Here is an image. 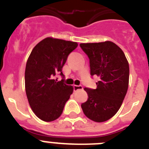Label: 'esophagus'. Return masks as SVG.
Instances as JSON below:
<instances>
[{"label":"esophagus","instance_id":"34e87169","mask_svg":"<svg viewBox=\"0 0 149 149\" xmlns=\"http://www.w3.org/2000/svg\"><path fill=\"white\" fill-rule=\"evenodd\" d=\"M73 88H74V91H77V90L83 89V86H82L81 85H79V86H77V85H74Z\"/></svg>","mask_w":149,"mask_h":149}]
</instances>
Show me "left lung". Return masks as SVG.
I'll list each match as a JSON object with an SVG mask.
<instances>
[{
    "label": "left lung",
    "instance_id": "8db88e82",
    "mask_svg": "<svg viewBox=\"0 0 149 149\" xmlns=\"http://www.w3.org/2000/svg\"><path fill=\"white\" fill-rule=\"evenodd\" d=\"M88 55L90 74L100 78L96 89L85 88L88 100L82 103L84 114L95 122L108 120L119 110L129 80V65L120 48L111 41L80 43Z\"/></svg>",
    "mask_w": 149,
    "mask_h": 149
}]
</instances>
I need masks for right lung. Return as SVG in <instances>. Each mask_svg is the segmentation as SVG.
Here are the masks:
<instances>
[{
    "label": "right lung",
    "instance_id": "1",
    "mask_svg": "<svg viewBox=\"0 0 149 149\" xmlns=\"http://www.w3.org/2000/svg\"><path fill=\"white\" fill-rule=\"evenodd\" d=\"M76 42L46 38L34 47L25 70V88L30 107L35 115L46 122L55 120L73 92L72 86L58 81L64 77L63 66L69 54L77 47Z\"/></svg>",
    "mask_w": 149,
    "mask_h": 149
}]
</instances>
